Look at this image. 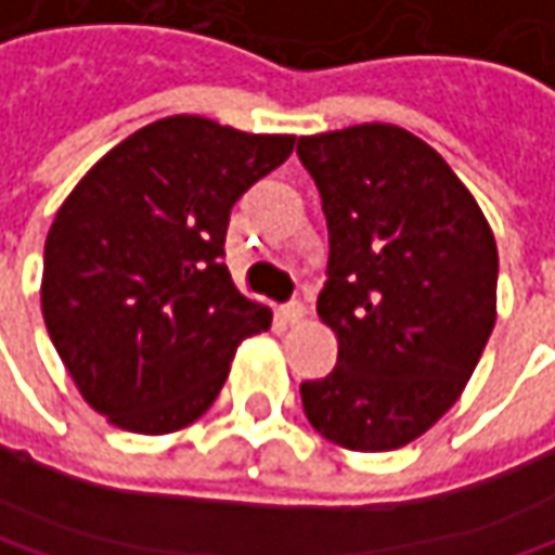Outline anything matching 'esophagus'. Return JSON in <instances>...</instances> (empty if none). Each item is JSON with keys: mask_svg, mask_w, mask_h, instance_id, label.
Instances as JSON below:
<instances>
[{"mask_svg": "<svg viewBox=\"0 0 555 555\" xmlns=\"http://www.w3.org/2000/svg\"><path fill=\"white\" fill-rule=\"evenodd\" d=\"M279 314H282V321H285V324H301L308 311H305V305H301V301H292V305H285Z\"/></svg>", "mask_w": 555, "mask_h": 555, "instance_id": "esophagus-1", "label": "esophagus"}]
</instances>
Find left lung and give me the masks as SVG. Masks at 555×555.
<instances>
[{
	"instance_id": "8db88e82",
	"label": "left lung",
	"mask_w": 555,
	"mask_h": 555,
	"mask_svg": "<svg viewBox=\"0 0 555 555\" xmlns=\"http://www.w3.org/2000/svg\"><path fill=\"white\" fill-rule=\"evenodd\" d=\"M330 231L318 318L336 333L308 423L349 451L426 435L464 393L495 327L499 250L474 193L410 129L359 124L298 139Z\"/></svg>"
}]
</instances>
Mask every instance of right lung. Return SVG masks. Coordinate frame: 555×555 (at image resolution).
I'll list each match as a JSON object with an SVG mask.
<instances>
[{
    "mask_svg": "<svg viewBox=\"0 0 555 555\" xmlns=\"http://www.w3.org/2000/svg\"><path fill=\"white\" fill-rule=\"evenodd\" d=\"M295 135L177 114L135 129L63 199L40 308L78 393L107 423L168 435L219 397L241 339L273 314L222 263L231 206Z\"/></svg>",
    "mask_w": 555,
    "mask_h": 555,
    "instance_id": "add662e5",
    "label": "right lung"
}]
</instances>
